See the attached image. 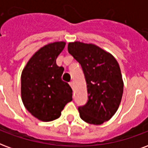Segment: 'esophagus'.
I'll list each match as a JSON object with an SVG mask.
<instances>
[{"instance_id": "esophagus-1", "label": "esophagus", "mask_w": 148, "mask_h": 148, "mask_svg": "<svg viewBox=\"0 0 148 148\" xmlns=\"http://www.w3.org/2000/svg\"><path fill=\"white\" fill-rule=\"evenodd\" d=\"M69 85H70V86H71V87L73 88V90H74V85H73V82H70Z\"/></svg>"}]
</instances>
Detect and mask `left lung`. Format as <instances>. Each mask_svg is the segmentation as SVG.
Here are the masks:
<instances>
[{"instance_id":"8db88e82","label":"left lung","mask_w":148,"mask_h":148,"mask_svg":"<svg viewBox=\"0 0 148 148\" xmlns=\"http://www.w3.org/2000/svg\"><path fill=\"white\" fill-rule=\"evenodd\" d=\"M68 50L81 64L87 82L88 101L79 107L85 122L102 125L114 116L122 99L124 82L119 64L110 53L93 43L75 41Z\"/></svg>"}]
</instances>
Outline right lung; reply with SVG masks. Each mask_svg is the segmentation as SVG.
<instances>
[{
  "label": "right lung",
  "mask_w": 148,
  "mask_h": 148,
  "mask_svg": "<svg viewBox=\"0 0 148 148\" xmlns=\"http://www.w3.org/2000/svg\"><path fill=\"white\" fill-rule=\"evenodd\" d=\"M64 41L49 42L34 53L21 74V99L26 109L42 121H51L61 116L73 90L61 79L64 68L56 59L64 48Z\"/></svg>",
  "instance_id": "right-lung-1"
}]
</instances>
